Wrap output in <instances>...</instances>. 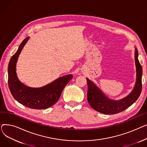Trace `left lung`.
I'll return each mask as SVG.
<instances>
[{"instance_id": "1", "label": "left lung", "mask_w": 147, "mask_h": 147, "mask_svg": "<svg viewBox=\"0 0 147 147\" xmlns=\"http://www.w3.org/2000/svg\"><path fill=\"white\" fill-rule=\"evenodd\" d=\"M138 52H135V60L136 68V80L135 87L131 93L120 100H114L107 96L96 84L86 78L88 83V101L95 110L105 114H114L120 113L132 105L140 96L142 90V68L138 59Z\"/></svg>"}]
</instances>
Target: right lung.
Wrapping results in <instances>:
<instances>
[{
	"mask_svg": "<svg viewBox=\"0 0 147 147\" xmlns=\"http://www.w3.org/2000/svg\"><path fill=\"white\" fill-rule=\"evenodd\" d=\"M26 37L11 57L8 65V85L13 97L20 104L33 109H46L55 104L63 90L73 76L68 74L42 88H34L26 86L18 79L16 73V64L20 54L28 40Z\"/></svg>",
	"mask_w": 147,
	"mask_h": 147,
	"instance_id": "right-lung-1",
	"label": "right lung"
}]
</instances>
